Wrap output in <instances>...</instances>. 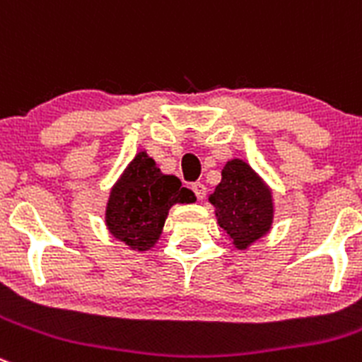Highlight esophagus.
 I'll return each instance as SVG.
<instances>
[{
	"label": "esophagus",
	"mask_w": 362,
	"mask_h": 362,
	"mask_svg": "<svg viewBox=\"0 0 362 362\" xmlns=\"http://www.w3.org/2000/svg\"><path fill=\"white\" fill-rule=\"evenodd\" d=\"M192 191H194V194H197L198 200H204L205 194H207V187H205L202 182H197V184H192Z\"/></svg>",
	"instance_id": "obj_1"
}]
</instances>
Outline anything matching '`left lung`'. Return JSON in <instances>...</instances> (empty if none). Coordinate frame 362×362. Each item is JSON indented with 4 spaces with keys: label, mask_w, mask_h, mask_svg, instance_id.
Wrapping results in <instances>:
<instances>
[{
    "label": "left lung",
    "mask_w": 362,
    "mask_h": 362,
    "mask_svg": "<svg viewBox=\"0 0 362 362\" xmlns=\"http://www.w3.org/2000/svg\"><path fill=\"white\" fill-rule=\"evenodd\" d=\"M216 219L238 250H248L273 225L275 205L269 185L248 162L232 158L221 170V182L209 194Z\"/></svg>",
    "instance_id": "obj_1"
}]
</instances>
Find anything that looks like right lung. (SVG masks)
Segmentation results:
<instances>
[{"label":"right lung","instance_id":"obj_1","mask_svg":"<svg viewBox=\"0 0 362 362\" xmlns=\"http://www.w3.org/2000/svg\"><path fill=\"white\" fill-rule=\"evenodd\" d=\"M194 192L173 175H162L146 151H139L112 185L105 209L107 230L135 252L158 243L175 204H192Z\"/></svg>","mask_w":362,"mask_h":362}]
</instances>
